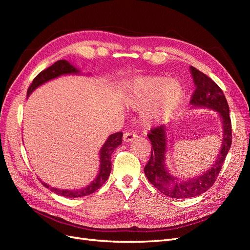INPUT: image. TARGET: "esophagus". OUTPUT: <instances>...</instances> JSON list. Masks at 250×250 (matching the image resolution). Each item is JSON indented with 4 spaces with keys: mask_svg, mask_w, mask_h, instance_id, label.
Masks as SVG:
<instances>
[{
    "mask_svg": "<svg viewBox=\"0 0 250 250\" xmlns=\"http://www.w3.org/2000/svg\"><path fill=\"white\" fill-rule=\"evenodd\" d=\"M137 138H138V134L137 133H134V132H126L123 135V141L128 143V142L134 141Z\"/></svg>",
    "mask_w": 250,
    "mask_h": 250,
    "instance_id": "obj_1",
    "label": "esophagus"
}]
</instances>
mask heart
I'll return each instance as SVG.
<instances>
[{"mask_svg": "<svg viewBox=\"0 0 250 250\" xmlns=\"http://www.w3.org/2000/svg\"><path fill=\"white\" fill-rule=\"evenodd\" d=\"M124 99L128 106L144 108L142 120L155 125L169 120L184 100L185 92L176 80L164 76H140L127 82Z\"/></svg>", "mask_w": 250, "mask_h": 250, "instance_id": "b5f03b06", "label": "heart"}]
</instances>
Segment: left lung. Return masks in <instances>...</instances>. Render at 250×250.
Listing matches in <instances>:
<instances>
[{
    "mask_svg": "<svg viewBox=\"0 0 250 250\" xmlns=\"http://www.w3.org/2000/svg\"><path fill=\"white\" fill-rule=\"evenodd\" d=\"M195 90L190 103L193 107H204L218 112L222 123V144L216 160L206 172L181 179L168 170L166 154L168 152V127L160 126L151 130L148 138L152 144L151 156L144 172L158 191L171 198H191L208 191L214 185L231 145V122L228 101L221 88L207 75L190 66Z\"/></svg>",
    "mask_w": 250,
    "mask_h": 250,
    "instance_id": "8db88e82",
    "label": "left lung"
}]
</instances>
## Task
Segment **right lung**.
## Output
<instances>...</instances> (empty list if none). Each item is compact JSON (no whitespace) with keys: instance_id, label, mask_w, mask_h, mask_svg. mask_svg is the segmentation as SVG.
Listing matches in <instances>:
<instances>
[{"instance_id":"1","label":"right lung","mask_w":250,"mask_h":250,"mask_svg":"<svg viewBox=\"0 0 250 250\" xmlns=\"http://www.w3.org/2000/svg\"><path fill=\"white\" fill-rule=\"evenodd\" d=\"M70 74L80 75L81 72L79 69H77L76 66L67 62V60H64V59L58 60V62H56L54 64L49 66L48 69L41 72L34 78L31 85H30L28 88L27 98L31 95L37 87H40L41 85L44 84V83H47L48 81L58 78L60 76H63V75H70ZM122 137H123L122 132H117V133L110 134L107 138V140L105 141V143L103 144V146L99 151V156H100L99 172H98L95 179L92 181V183H89L87 186L80 188H75V190H66V188H58L51 187L46 183H42L41 180L42 184L46 188H50L53 193H56L57 195H60V196H64V197H67V198L83 197V196H87L94 193L100 187H102L103 184L109 177V174L111 171L110 157L115 149L118 148L121 144H122Z\"/></svg>"}]
</instances>
